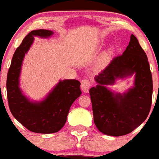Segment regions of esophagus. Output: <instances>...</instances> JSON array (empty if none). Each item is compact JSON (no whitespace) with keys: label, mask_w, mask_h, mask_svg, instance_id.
I'll return each mask as SVG.
<instances>
[{"label":"esophagus","mask_w":159,"mask_h":159,"mask_svg":"<svg viewBox=\"0 0 159 159\" xmlns=\"http://www.w3.org/2000/svg\"><path fill=\"white\" fill-rule=\"evenodd\" d=\"M90 86L91 83L89 80H83L81 81V89L84 93H88Z\"/></svg>","instance_id":"34e87169"}]
</instances>
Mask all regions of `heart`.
<instances>
[{"label": "heart", "instance_id": "1", "mask_svg": "<svg viewBox=\"0 0 159 159\" xmlns=\"http://www.w3.org/2000/svg\"><path fill=\"white\" fill-rule=\"evenodd\" d=\"M114 47H110L109 48H108L106 52L104 53V55H103V60L104 61V62H106V61L109 60L110 59H111V56H113V54H114Z\"/></svg>", "mask_w": 159, "mask_h": 159}]
</instances>
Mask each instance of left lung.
I'll return each instance as SVG.
<instances>
[{"mask_svg":"<svg viewBox=\"0 0 159 159\" xmlns=\"http://www.w3.org/2000/svg\"><path fill=\"white\" fill-rule=\"evenodd\" d=\"M133 75L134 86L123 94L107 88ZM95 81L97 85L90 88L89 95L94 123L100 132L122 136L146 120L152 105V76L147 56L134 34L123 54L114 58Z\"/></svg>","mask_w":159,"mask_h":159,"instance_id":"1","label":"left lung"}]
</instances>
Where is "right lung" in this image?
Wrapping results in <instances>:
<instances>
[{
  "instance_id": "obj_1",
  "label": "right lung",
  "mask_w": 159,
  "mask_h": 159,
  "mask_svg": "<svg viewBox=\"0 0 159 159\" xmlns=\"http://www.w3.org/2000/svg\"><path fill=\"white\" fill-rule=\"evenodd\" d=\"M53 34L50 30L39 29L27 34L15 50L7 76V100L12 115L27 129L35 133L52 134L62 129L70 107L82 93L80 82L76 80H60L40 101L30 100L20 87L23 61L34 37L47 39Z\"/></svg>"
}]
</instances>
